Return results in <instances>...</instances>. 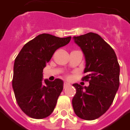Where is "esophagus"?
Here are the masks:
<instances>
[{
  "instance_id": "esophagus-1",
  "label": "esophagus",
  "mask_w": 130,
  "mask_h": 130,
  "mask_svg": "<svg viewBox=\"0 0 130 130\" xmlns=\"http://www.w3.org/2000/svg\"><path fill=\"white\" fill-rule=\"evenodd\" d=\"M68 86H70V83L66 82H64V84H63V87H64V88L68 87Z\"/></svg>"
}]
</instances>
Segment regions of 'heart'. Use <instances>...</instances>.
<instances>
[{
  "instance_id": "obj_1",
  "label": "heart",
  "mask_w": 130,
  "mask_h": 130,
  "mask_svg": "<svg viewBox=\"0 0 130 130\" xmlns=\"http://www.w3.org/2000/svg\"><path fill=\"white\" fill-rule=\"evenodd\" d=\"M68 78H70V76H68Z\"/></svg>"
}]
</instances>
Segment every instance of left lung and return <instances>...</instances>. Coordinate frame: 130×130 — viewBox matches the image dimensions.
Masks as SVG:
<instances>
[{
    "mask_svg": "<svg viewBox=\"0 0 130 130\" xmlns=\"http://www.w3.org/2000/svg\"><path fill=\"white\" fill-rule=\"evenodd\" d=\"M86 60L82 80L89 87L72 86L76 93L72 99L75 114L86 120L99 118L108 110L120 85V65L114 50L99 34L92 32L74 37Z\"/></svg>",
    "mask_w": 130,
    "mask_h": 130,
    "instance_id": "left-lung-1",
    "label": "left lung"
}]
</instances>
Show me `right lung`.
Listing matches in <instances>:
<instances>
[{
    "mask_svg": "<svg viewBox=\"0 0 130 130\" xmlns=\"http://www.w3.org/2000/svg\"><path fill=\"white\" fill-rule=\"evenodd\" d=\"M71 37L40 34L27 43L14 60L12 88L18 106L31 118L43 119L53 111L63 82H42L43 70L56 50L67 45Z\"/></svg>",
    "mask_w": 130,
    "mask_h": 130,
    "instance_id": "add662e5",
    "label": "right lung"
}]
</instances>
